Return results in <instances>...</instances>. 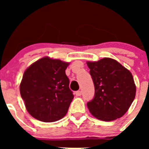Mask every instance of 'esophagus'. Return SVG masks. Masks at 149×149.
Wrapping results in <instances>:
<instances>
[{"label":"esophagus","instance_id":"obj_1","mask_svg":"<svg viewBox=\"0 0 149 149\" xmlns=\"http://www.w3.org/2000/svg\"><path fill=\"white\" fill-rule=\"evenodd\" d=\"M75 95L76 96H81V91L78 90L77 92H75Z\"/></svg>","mask_w":149,"mask_h":149}]
</instances>
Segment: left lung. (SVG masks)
<instances>
[{"label": "left lung", "instance_id": "8db88e82", "mask_svg": "<svg viewBox=\"0 0 149 149\" xmlns=\"http://www.w3.org/2000/svg\"><path fill=\"white\" fill-rule=\"evenodd\" d=\"M86 63L95 86L94 98L87 102L92 115L105 122L122 117L136 95L132 74L111 58Z\"/></svg>", "mask_w": 149, "mask_h": 149}]
</instances>
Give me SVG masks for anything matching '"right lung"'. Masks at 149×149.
Here are the masks:
<instances>
[{"instance_id": "right-lung-1", "label": "right lung", "mask_w": 149, "mask_h": 149, "mask_svg": "<svg viewBox=\"0 0 149 149\" xmlns=\"http://www.w3.org/2000/svg\"><path fill=\"white\" fill-rule=\"evenodd\" d=\"M68 64L46 56L26 69L20 84V93L26 109L33 118L52 122L67 113L74 98L65 74Z\"/></svg>"}]
</instances>
